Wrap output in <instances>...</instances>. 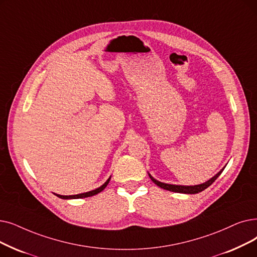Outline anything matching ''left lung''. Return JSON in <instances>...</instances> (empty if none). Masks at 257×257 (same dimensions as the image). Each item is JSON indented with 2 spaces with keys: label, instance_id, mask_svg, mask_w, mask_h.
I'll return each instance as SVG.
<instances>
[{
  "label": "left lung",
  "instance_id": "obj_1",
  "mask_svg": "<svg viewBox=\"0 0 257 257\" xmlns=\"http://www.w3.org/2000/svg\"><path fill=\"white\" fill-rule=\"evenodd\" d=\"M225 167L222 168L216 175H214L212 178H210L209 181H207L206 183H203L200 185H195V186H182V185H170V184H165V183H162V182H159L156 181L155 178H153L150 174V178L151 181L155 184L158 185L159 187L165 189V190H168V191H172V192H177V193H186V194H196L198 192H202L204 191L205 189H207L210 185L213 184V182L216 180V178L220 175V173L224 171Z\"/></svg>",
  "mask_w": 257,
  "mask_h": 257
}]
</instances>
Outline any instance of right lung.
<instances>
[{"label":"right lung","instance_id":"right-lung-1","mask_svg":"<svg viewBox=\"0 0 257 257\" xmlns=\"http://www.w3.org/2000/svg\"><path fill=\"white\" fill-rule=\"evenodd\" d=\"M111 176L108 178V180L105 182V184H103L101 187H98L96 189H94V190L92 191H89V192H85V193H81V194H76V195H60V194H55L58 197L60 198H63V199H71V198H83V197H89V196H93L99 192H102L104 189L107 187L109 181H110Z\"/></svg>","mask_w":257,"mask_h":257}]
</instances>
